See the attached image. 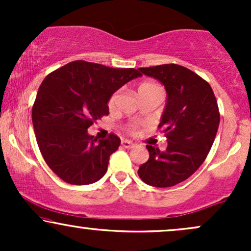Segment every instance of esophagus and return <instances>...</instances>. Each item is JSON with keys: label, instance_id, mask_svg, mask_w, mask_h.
<instances>
[{"label": "esophagus", "instance_id": "obj_1", "mask_svg": "<svg viewBox=\"0 0 251 251\" xmlns=\"http://www.w3.org/2000/svg\"><path fill=\"white\" fill-rule=\"evenodd\" d=\"M122 145L124 146L125 149H133L135 146V144L133 142H131V140H123L122 142Z\"/></svg>", "mask_w": 251, "mask_h": 251}]
</instances>
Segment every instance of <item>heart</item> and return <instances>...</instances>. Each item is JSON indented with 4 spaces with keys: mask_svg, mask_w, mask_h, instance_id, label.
<instances>
[{
    "mask_svg": "<svg viewBox=\"0 0 251 251\" xmlns=\"http://www.w3.org/2000/svg\"><path fill=\"white\" fill-rule=\"evenodd\" d=\"M155 86H157V85H154V83H152V82H144V83H142V85L139 86V88H138V92L142 91V89H145V88L155 87ZM116 98H117V96H116V94H114V96L111 98V100H109V105H113L114 101H116Z\"/></svg>",
    "mask_w": 251,
    "mask_h": 251,
    "instance_id": "heart-1",
    "label": "heart"
}]
</instances>
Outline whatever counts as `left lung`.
I'll list each match as a JSON object with an SVG mask.
<instances>
[{
  "mask_svg": "<svg viewBox=\"0 0 251 251\" xmlns=\"http://www.w3.org/2000/svg\"><path fill=\"white\" fill-rule=\"evenodd\" d=\"M138 70L162 82L168 94L159 123L168 148L146 145L150 157L138 175L149 185L169 188L188 179L205 160L220 126L217 100L209 83L183 66Z\"/></svg>",
  "mask_w": 251,
  "mask_h": 251,
  "instance_id": "left-lung-1",
  "label": "left lung"
}]
</instances>
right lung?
Masks as SVG:
<instances>
[{
	"label": "right lung",
	"mask_w": 251,
	"mask_h": 251,
	"mask_svg": "<svg viewBox=\"0 0 251 251\" xmlns=\"http://www.w3.org/2000/svg\"><path fill=\"white\" fill-rule=\"evenodd\" d=\"M142 74L134 68H111L77 60L43 80L31 111L40 151L51 171L73 185L96 183L106 174L119 137L97 140L87 128L108 114L114 92Z\"/></svg>",
	"instance_id": "add662e5"
}]
</instances>
